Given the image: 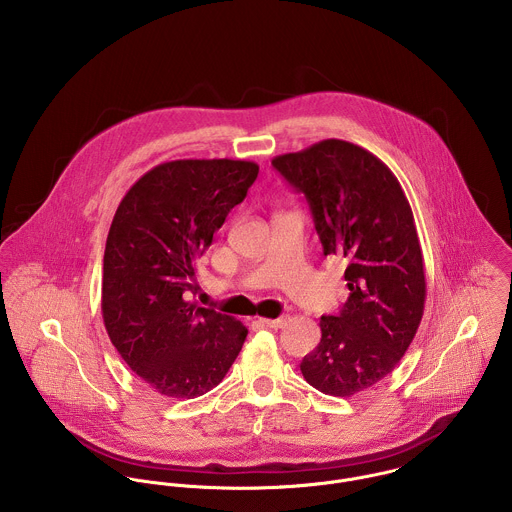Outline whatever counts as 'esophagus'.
Instances as JSON below:
<instances>
[{
  "label": "esophagus",
  "instance_id": "obj_1",
  "mask_svg": "<svg viewBox=\"0 0 512 512\" xmlns=\"http://www.w3.org/2000/svg\"><path fill=\"white\" fill-rule=\"evenodd\" d=\"M264 328H272V330H276V328H282V324L286 322V318H276V320H270V318H260L258 320Z\"/></svg>",
  "mask_w": 512,
  "mask_h": 512
}]
</instances>
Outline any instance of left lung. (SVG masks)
<instances>
[{
	"instance_id": "left-lung-1",
	"label": "left lung",
	"mask_w": 512,
	"mask_h": 512,
	"mask_svg": "<svg viewBox=\"0 0 512 512\" xmlns=\"http://www.w3.org/2000/svg\"><path fill=\"white\" fill-rule=\"evenodd\" d=\"M310 204L326 256L345 262L347 302L322 316V340L302 363L318 391L351 397L389 375L417 334L427 282L409 200L369 151L326 139L272 161Z\"/></svg>"
}]
</instances>
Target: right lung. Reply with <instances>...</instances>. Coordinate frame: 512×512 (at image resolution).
<instances>
[{
    "instance_id": "right-lung-1",
    "label": "right lung",
    "mask_w": 512,
    "mask_h": 512,
    "mask_svg": "<svg viewBox=\"0 0 512 512\" xmlns=\"http://www.w3.org/2000/svg\"><path fill=\"white\" fill-rule=\"evenodd\" d=\"M258 171L232 159L163 163L127 190L113 216L101 282L105 330L161 395L194 399L216 387L248 336L242 322L186 298L198 290L196 260Z\"/></svg>"
}]
</instances>
